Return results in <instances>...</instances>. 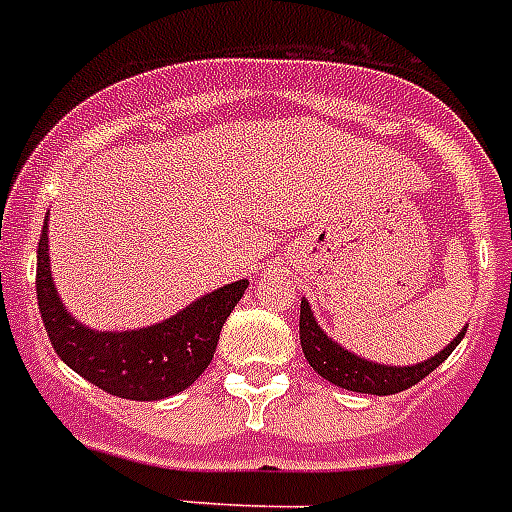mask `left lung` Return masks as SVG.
<instances>
[{"label":"left lung","mask_w":512,"mask_h":512,"mask_svg":"<svg viewBox=\"0 0 512 512\" xmlns=\"http://www.w3.org/2000/svg\"><path fill=\"white\" fill-rule=\"evenodd\" d=\"M465 329L444 350H438L436 356L425 358L420 364H377V361H366V358L350 353L348 348H342L340 342L332 340L319 327L308 300L303 297V303H300V345H303V353L308 364L313 366V372H319L324 380L337 388L353 390V393H372V396H393V393L417 385L422 377H428L438 364H444L446 358L452 356V350L465 337Z\"/></svg>","instance_id":"1"}]
</instances>
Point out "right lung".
Listing matches in <instances>:
<instances>
[{
	"mask_svg": "<svg viewBox=\"0 0 512 512\" xmlns=\"http://www.w3.org/2000/svg\"><path fill=\"white\" fill-rule=\"evenodd\" d=\"M247 287V279L225 284L162 324L127 332H95L66 311L55 289L47 223L36 249V300L55 353L87 382L130 401L170 398L199 380L215 356L225 319Z\"/></svg>",
	"mask_w": 512,
	"mask_h": 512,
	"instance_id": "right-lung-1",
	"label": "right lung"
}]
</instances>
